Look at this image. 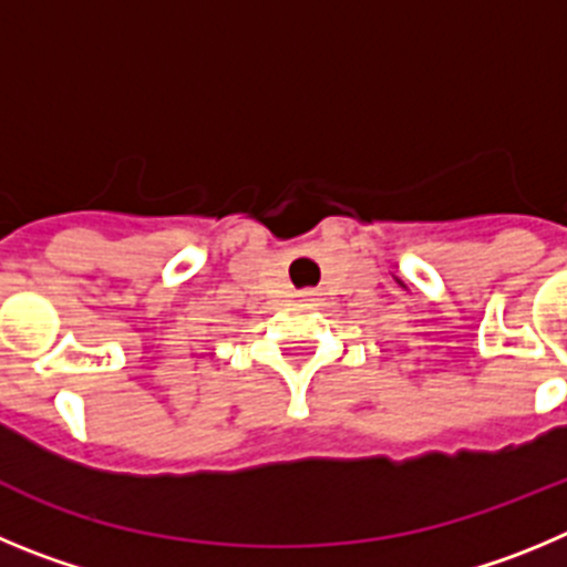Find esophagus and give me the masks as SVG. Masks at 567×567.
Masks as SVG:
<instances>
[{
	"instance_id": "1",
	"label": "esophagus",
	"mask_w": 567,
	"mask_h": 567,
	"mask_svg": "<svg viewBox=\"0 0 567 567\" xmlns=\"http://www.w3.org/2000/svg\"><path fill=\"white\" fill-rule=\"evenodd\" d=\"M299 299H305V302H313L316 299V290H302V293H299Z\"/></svg>"
}]
</instances>
